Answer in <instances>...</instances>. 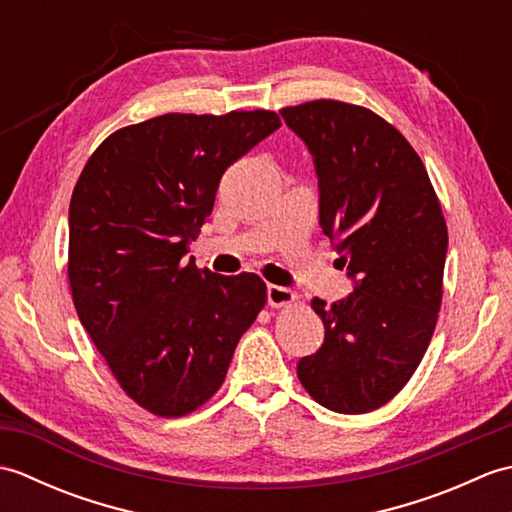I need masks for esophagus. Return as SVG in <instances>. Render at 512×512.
<instances>
[{"mask_svg":"<svg viewBox=\"0 0 512 512\" xmlns=\"http://www.w3.org/2000/svg\"><path fill=\"white\" fill-rule=\"evenodd\" d=\"M266 299H268V306L284 308V306H290V303H295L299 297H297V292H292L290 288L270 284L266 288Z\"/></svg>","mask_w":512,"mask_h":512,"instance_id":"1","label":"esophagus"}]
</instances>
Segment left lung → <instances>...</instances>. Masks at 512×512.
Instances as JSON below:
<instances>
[{
  "label": "left lung",
  "mask_w": 512,
  "mask_h": 512,
  "mask_svg": "<svg viewBox=\"0 0 512 512\" xmlns=\"http://www.w3.org/2000/svg\"><path fill=\"white\" fill-rule=\"evenodd\" d=\"M281 116L310 149L319 224L354 279L332 306L312 299L325 339L297 376L330 411H374L407 385L436 330L447 222L420 156L385 118L330 99Z\"/></svg>",
  "instance_id": "1"
}]
</instances>
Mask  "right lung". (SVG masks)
Here are the masks:
<instances>
[{
	"label": "right lung",
	"instance_id": "right-lung-1",
	"mask_svg": "<svg viewBox=\"0 0 512 512\" xmlns=\"http://www.w3.org/2000/svg\"><path fill=\"white\" fill-rule=\"evenodd\" d=\"M277 127L268 110L149 118L107 136L72 191L76 314L125 394L156 416L202 407L266 306L257 275L224 277L184 255L224 171Z\"/></svg>",
	"mask_w": 512,
	"mask_h": 512
}]
</instances>
